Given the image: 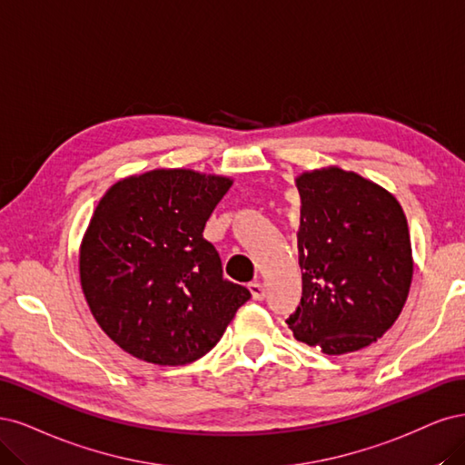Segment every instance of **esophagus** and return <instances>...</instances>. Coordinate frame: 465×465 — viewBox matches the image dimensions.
<instances>
[{"mask_svg": "<svg viewBox=\"0 0 465 465\" xmlns=\"http://www.w3.org/2000/svg\"><path fill=\"white\" fill-rule=\"evenodd\" d=\"M249 292L252 295V299H257V302H262V299L266 297V290L261 282H251L249 283Z\"/></svg>", "mask_w": 465, "mask_h": 465, "instance_id": "34e87169", "label": "esophagus"}]
</instances>
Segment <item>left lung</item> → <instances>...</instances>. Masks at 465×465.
I'll use <instances>...</instances> for the list:
<instances>
[{
    "label": "left lung",
    "mask_w": 465,
    "mask_h": 465,
    "mask_svg": "<svg viewBox=\"0 0 465 465\" xmlns=\"http://www.w3.org/2000/svg\"><path fill=\"white\" fill-rule=\"evenodd\" d=\"M295 185L303 295L286 322L328 355L363 350L396 322L410 293L406 214L394 194L336 166L305 172Z\"/></svg>",
    "instance_id": "obj_1"
}]
</instances>
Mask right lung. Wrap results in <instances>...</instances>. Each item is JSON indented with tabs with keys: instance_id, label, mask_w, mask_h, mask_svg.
I'll return each instance as SVG.
<instances>
[{
	"instance_id": "1",
	"label": "right lung",
	"mask_w": 465,
	"mask_h": 465,
	"mask_svg": "<svg viewBox=\"0 0 465 465\" xmlns=\"http://www.w3.org/2000/svg\"><path fill=\"white\" fill-rule=\"evenodd\" d=\"M230 177L153 170L108 189L84 233L81 286L119 348L154 365H187L220 341L251 292L223 278L203 237Z\"/></svg>"
}]
</instances>
